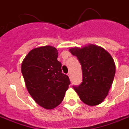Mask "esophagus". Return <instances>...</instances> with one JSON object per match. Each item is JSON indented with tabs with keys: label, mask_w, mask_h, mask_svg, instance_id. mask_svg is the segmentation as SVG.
<instances>
[{
	"label": "esophagus",
	"mask_w": 129,
	"mask_h": 129,
	"mask_svg": "<svg viewBox=\"0 0 129 129\" xmlns=\"http://www.w3.org/2000/svg\"><path fill=\"white\" fill-rule=\"evenodd\" d=\"M71 73H68V76H69V77H71Z\"/></svg>",
	"instance_id": "obj_1"
}]
</instances>
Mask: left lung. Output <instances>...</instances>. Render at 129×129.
I'll return each instance as SVG.
<instances>
[{
	"label": "left lung",
	"instance_id": "left-lung-1",
	"mask_svg": "<svg viewBox=\"0 0 129 129\" xmlns=\"http://www.w3.org/2000/svg\"><path fill=\"white\" fill-rule=\"evenodd\" d=\"M69 50L82 68L83 81L78 86L73 85L74 89L85 104L98 105L108 95L113 82L116 71L113 58L104 49L92 44Z\"/></svg>",
	"mask_w": 129,
	"mask_h": 129
}]
</instances>
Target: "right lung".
<instances>
[{
  "instance_id": "right-lung-1",
  "label": "right lung",
  "mask_w": 129,
  "mask_h": 129,
  "mask_svg": "<svg viewBox=\"0 0 129 129\" xmlns=\"http://www.w3.org/2000/svg\"><path fill=\"white\" fill-rule=\"evenodd\" d=\"M58 50L50 46L31 50L24 58L21 73L28 92L46 109H53L62 102L71 83L62 73Z\"/></svg>"
}]
</instances>
